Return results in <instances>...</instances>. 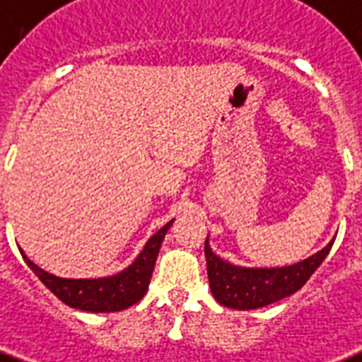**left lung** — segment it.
<instances>
[{"label":"left lung","mask_w":362,"mask_h":362,"mask_svg":"<svg viewBox=\"0 0 362 362\" xmlns=\"http://www.w3.org/2000/svg\"><path fill=\"white\" fill-rule=\"evenodd\" d=\"M332 243L298 264L283 268H240L219 259L206 240L204 253L213 296L219 304L234 310H257L274 304L302 288L329 255Z\"/></svg>","instance_id":"1"}]
</instances>
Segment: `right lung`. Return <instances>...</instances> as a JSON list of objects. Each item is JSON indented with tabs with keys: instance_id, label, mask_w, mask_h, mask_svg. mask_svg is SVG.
I'll list each match as a JSON object with an SVG mask.
<instances>
[{
	"instance_id": "1",
	"label": "right lung",
	"mask_w": 362,
	"mask_h": 362,
	"mask_svg": "<svg viewBox=\"0 0 362 362\" xmlns=\"http://www.w3.org/2000/svg\"><path fill=\"white\" fill-rule=\"evenodd\" d=\"M173 221L166 223L160 230L149 238V242L145 243V247L139 253L134 264L128 266L124 272H120L117 276L102 277V279H64L56 277L49 272L41 270L28 259L24 251L22 259L26 260V264L33 270V274L43 281V285L49 288L50 293H54L64 304L83 312L94 313H109L120 312L130 308L143 298L149 287L153 268H155L156 257L160 251L162 240L166 236L168 228L172 226Z\"/></svg>"
}]
</instances>
